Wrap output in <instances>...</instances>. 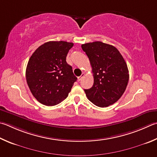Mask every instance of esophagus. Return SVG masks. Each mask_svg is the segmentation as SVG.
Wrapping results in <instances>:
<instances>
[{"instance_id":"esophagus-1","label":"esophagus","mask_w":157,"mask_h":157,"mask_svg":"<svg viewBox=\"0 0 157 157\" xmlns=\"http://www.w3.org/2000/svg\"><path fill=\"white\" fill-rule=\"evenodd\" d=\"M84 75H85V74H84V73H82L80 76L78 77V80H79V81H80L81 79L84 78Z\"/></svg>"}]
</instances>
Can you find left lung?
<instances>
[{"label":"left lung","mask_w":157,"mask_h":157,"mask_svg":"<svg viewBox=\"0 0 157 157\" xmlns=\"http://www.w3.org/2000/svg\"><path fill=\"white\" fill-rule=\"evenodd\" d=\"M92 67L94 83L84 89L88 100L107 107L118 101L126 90L129 71L121 54L113 45L97 41L82 44Z\"/></svg>","instance_id":"obj_1"}]
</instances>
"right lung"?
Returning a JSON list of instances; mask_svg holds the SVG:
<instances>
[{
  "label": "right lung",
  "mask_w": 157,
  "mask_h": 157,
  "mask_svg": "<svg viewBox=\"0 0 157 157\" xmlns=\"http://www.w3.org/2000/svg\"><path fill=\"white\" fill-rule=\"evenodd\" d=\"M72 42L50 41L34 51L26 69L27 82L40 103L55 106L66 99L77 78L66 58Z\"/></svg>",
  "instance_id": "right-lung-1"
}]
</instances>
